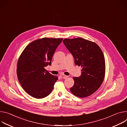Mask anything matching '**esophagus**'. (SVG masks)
Wrapping results in <instances>:
<instances>
[{
	"label": "esophagus",
	"instance_id": "1",
	"mask_svg": "<svg viewBox=\"0 0 127 127\" xmlns=\"http://www.w3.org/2000/svg\"><path fill=\"white\" fill-rule=\"evenodd\" d=\"M60 77H61V78H62L65 79V78H66L67 77V76H65V75H64L62 74V75H60Z\"/></svg>",
	"mask_w": 127,
	"mask_h": 127
}]
</instances>
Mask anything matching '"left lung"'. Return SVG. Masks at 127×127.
<instances>
[{
    "label": "left lung",
    "instance_id": "8db88e82",
    "mask_svg": "<svg viewBox=\"0 0 127 127\" xmlns=\"http://www.w3.org/2000/svg\"><path fill=\"white\" fill-rule=\"evenodd\" d=\"M63 43L73 55L75 64L82 67L81 76L73 77L74 85L70 90L78 97H88L98 89L104 79L103 53L96 43L81 37L64 39Z\"/></svg>",
    "mask_w": 127,
    "mask_h": 127
}]
</instances>
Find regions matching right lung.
I'll use <instances>...</instances> for the list:
<instances>
[{
    "mask_svg": "<svg viewBox=\"0 0 127 127\" xmlns=\"http://www.w3.org/2000/svg\"><path fill=\"white\" fill-rule=\"evenodd\" d=\"M63 38H43L28 44L21 54L17 74L24 90L31 96L41 99L52 91L58 76L46 71L53 55Z\"/></svg>",
    "mask_w": 127,
    "mask_h": 127,
    "instance_id": "add662e5",
    "label": "right lung"
}]
</instances>
